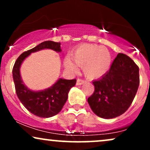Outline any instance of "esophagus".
<instances>
[{"instance_id": "esophagus-1", "label": "esophagus", "mask_w": 150, "mask_h": 150, "mask_svg": "<svg viewBox=\"0 0 150 150\" xmlns=\"http://www.w3.org/2000/svg\"><path fill=\"white\" fill-rule=\"evenodd\" d=\"M85 82V80H81V79H77V85H82V84H84Z\"/></svg>"}]
</instances>
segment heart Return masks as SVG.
<instances>
[{"mask_svg": "<svg viewBox=\"0 0 150 150\" xmlns=\"http://www.w3.org/2000/svg\"><path fill=\"white\" fill-rule=\"evenodd\" d=\"M72 59L77 65L82 67L84 75L89 80L100 78L108 71L111 64L109 51L95 44L80 45L73 53ZM65 67L72 73L77 71L76 65L70 60L65 61Z\"/></svg>", "mask_w": 150, "mask_h": 150, "instance_id": "heart-1", "label": "heart"}]
</instances>
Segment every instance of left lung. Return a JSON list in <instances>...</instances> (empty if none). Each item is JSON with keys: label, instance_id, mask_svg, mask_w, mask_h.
Masks as SVG:
<instances>
[{"label": "left lung", "instance_id": "8db88e82", "mask_svg": "<svg viewBox=\"0 0 150 150\" xmlns=\"http://www.w3.org/2000/svg\"><path fill=\"white\" fill-rule=\"evenodd\" d=\"M92 83L94 92L87 101L93 112L106 119L116 118L128 110L135 98L139 68L128 56L118 53L109 70Z\"/></svg>", "mask_w": 150, "mask_h": 150}]
</instances>
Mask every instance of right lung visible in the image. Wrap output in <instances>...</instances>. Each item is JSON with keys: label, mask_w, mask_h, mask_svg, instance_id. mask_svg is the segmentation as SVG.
Instances as JSON below:
<instances>
[{"label": "right lung", "mask_w": 150, "mask_h": 150, "mask_svg": "<svg viewBox=\"0 0 150 150\" xmlns=\"http://www.w3.org/2000/svg\"><path fill=\"white\" fill-rule=\"evenodd\" d=\"M43 49H52L61 52V43L46 41L22 53L15 61L13 77L18 99L30 112L41 118H50L58 114L68 99V92L76 84V80L60 78L51 87L41 91L31 90L23 83L20 75V66L32 53Z\"/></svg>", "instance_id": "right-lung-1"}]
</instances>
